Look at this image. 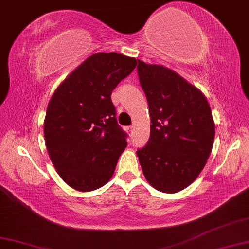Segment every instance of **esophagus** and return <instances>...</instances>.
<instances>
[{
	"mask_svg": "<svg viewBox=\"0 0 249 249\" xmlns=\"http://www.w3.org/2000/svg\"><path fill=\"white\" fill-rule=\"evenodd\" d=\"M133 129H135V127H133V125H130V127H128V128H127V130H128V131H129L130 133H132Z\"/></svg>",
	"mask_w": 249,
	"mask_h": 249,
	"instance_id": "esophagus-1",
	"label": "esophagus"
}]
</instances>
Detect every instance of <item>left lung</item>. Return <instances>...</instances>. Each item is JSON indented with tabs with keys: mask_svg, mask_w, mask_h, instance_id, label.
Instances as JSON below:
<instances>
[{
	"mask_svg": "<svg viewBox=\"0 0 249 249\" xmlns=\"http://www.w3.org/2000/svg\"><path fill=\"white\" fill-rule=\"evenodd\" d=\"M138 75L150 113V138L137 156L147 181L178 193L195 181L212 152L215 122L199 89L163 66L138 60Z\"/></svg>",
	"mask_w": 249,
	"mask_h": 249,
	"instance_id": "1",
	"label": "left lung"
}]
</instances>
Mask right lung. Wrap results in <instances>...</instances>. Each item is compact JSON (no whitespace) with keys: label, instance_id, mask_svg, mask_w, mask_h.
<instances>
[{"label":"right lung","instance_id":"right-lung-1","mask_svg":"<svg viewBox=\"0 0 249 249\" xmlns=\"http://www.w3.org/2000/svg\"><path fill=\"white\" fill-rule=\"evenodd\" d=\"M137 60L116 52L88 58L56 88L44 120V139L56 173L69 186L91 191L112 177L127 147L111 93Z\"/></svg>","mask_w":249,"mask_h":249}]
</instances>
